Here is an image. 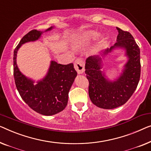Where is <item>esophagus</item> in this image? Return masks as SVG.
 I'll use <instances>...</instances> for the list:
<instances>
[{
	"label": "esophagus",
	"mask_w": 151,
	"mask_h": 151,
	"mask_svg": "<svg viewBox=\"0 0 151 151\" xmlns=\"http://www.w3.org/2000/svg\"><path fill=\"white\" fill-rule=\"evenodd\" d=\"M74 65H75V68L78 75H81V74H83L84 73V63L81 59L79 58L76 59L75 61V64H74Z\"/></svg>",
	"instance_id": "34e87169"
}]
</instances>
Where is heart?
Returning <instances> with one entry per match:
<instances>
[{"label": "heart", "mask_w": 151, "mask_h": 151, "mask_svg": "<svg viewBox=\"0 0 151 151\" xmlns=\"http://www.w3.org/2000/svg\"><path fill=\"white\" fill-rule=\"evenodd\" d=\"M88 35L89 37L94 38V37H98V36L99 35V33H97L96 31H90V33H88Z\"/></svg>", "instance_id": "heart-1"}]
</instances>
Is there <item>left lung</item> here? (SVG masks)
Masks as SVG:
<instances>
[{"label": "left lung", "instance_id": "1", "mask_svg": "<svg viewBox=\"0 0 151 151\" xmlns=\"http://www.w3.org/2000/svg\"><path fill=\"white\" fill-rule=\"evenodd\" d=\"M117 42L110 48L86 59L85 73L89 81V96L93 104L106 109L124 105L136 90L140 78V50L131 34L116 27ZM123 49L128 59L119 77L111 81L102 69V59L116 49Z\"/></svg>", "mask_w": 151, "mask_h": 151}]
</instances>
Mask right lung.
I'll list each match as a JSON object with an SVG mask.
<instances>
[{"label": "right lung", "mask_w": 151, "mask_h": 151, "mask_svg": "<svg viewBox=\"0 0 151 151\" xmlns=\"http://www.w3.org/2000/svg\"><path fill=\"white\" fill-rule=\"evenodd\" d=\"M53 28L50 27L45 31H31L22 38L14 52V76L17 90L31 109L44 116L55 115L66 107L69 91L77 75L73 63L62 65L51 61L46 76L35 83L20 71L16 58L22 44L39 40L42 33Z\"/></svg>", "instance_id": "add662e5"}]
</instances>
